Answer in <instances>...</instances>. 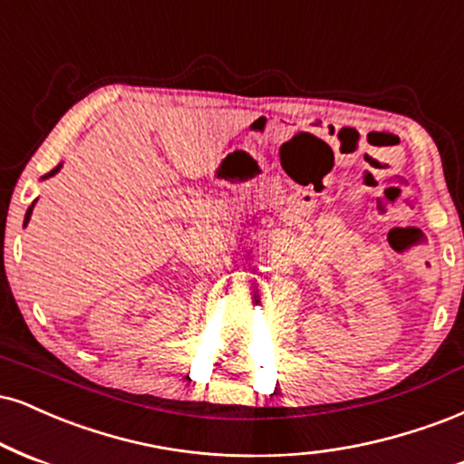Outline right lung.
Returning a JSON list of instances; mask_svg holds the SVG:
<instances>
[{"instance_id": "obj_1", "label": "right lung", "mask_w": 464, "mask_h": 464, "mask_svg": "<svg viewBox=\"0 0 464 464\" xmlns=\"http://www.w3.org/2000/svg\"><path fill=\"white\" fill-rule=\"evenodd\" d=\"M56 171H58V167H56V169H53V171H49L45 178H49V176H53V173H56ZM30 215H32V206H30V208H27V215H25V223H27V221H30Z\"/></svg>"}]
</instances>
